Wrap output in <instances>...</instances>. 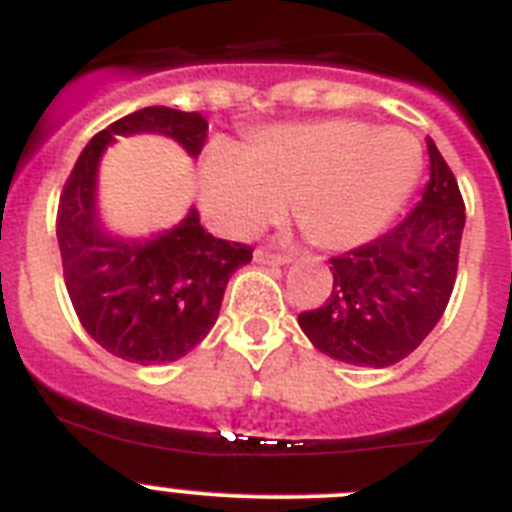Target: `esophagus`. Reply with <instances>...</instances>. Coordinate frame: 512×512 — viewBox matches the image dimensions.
<instances>
[{"instance_id":"1","label":"esophagus","mask_w":512,"mask_h":512,"mask_svg":"<svg viewBox=\"0 0 512 512\" xmlns=\"http://www.w3.org/2000/svg\"><path fill=\"white\" fill-rule=\"evenodd\" d=\"M253 256H256L259 264H277V266L289 264V253H271V251H264V248H259Z\"/></svg>"}]
</instances>
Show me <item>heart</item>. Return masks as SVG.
Listing matches in <instances>:
<instances>
[{"instance_id": "obj_1", "label": "heart", "mask_w": 512, "mask_h": 512, "mask_svg": "<svg viewBox=\"0 0 512 512\" xmlns=\"http://www.w3.org/2000/svg\"><path fill=\"white\" fill-rule=\"evenodd\" d=\"M423 171L413 133L330 117L253 133L243 151L215 146L202 197L225 233L248 238L295 205L307 241L328 251L366 243L405 205Z\"/></svg>"}]
</instances>
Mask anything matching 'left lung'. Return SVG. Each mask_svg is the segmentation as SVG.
<instances>
[{"instance_id": "1", "label": "left lung", "mask_w": 512, "mask_h": 512, "mask_svg": "<svg viewBox=\"0 0 512 512\" xmlns=\"http://www.w3.org/2000/svg\"><path fill=\"white\" fill-rule=\"evenodd\" d=\"M431 179L418 205L374 241L333 256V287L300 328L330 359L392 366L436 328L454 292L464 233V197L428 138Z\"/></svg>"}]
</instances>
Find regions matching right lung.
I'll list each match as a JSON object with an SVG mask.
<instances>
[{"label":"right lung","mask_w":512,"mask_h":512,"mask_svg":"<svg viewBox=\"0 0 512 512\" xmlns=\"http://www.w3.org/2000/svg\"><path fill=\"white\" fill-rule=\"evenodd\" d=\"M161 133L197 156L207 140L200 112L143 107L99 130L76 158L58 200L63 282L76 318L112 356L164 364L189 354L215 325L228 279L253 248L207 233L197 210L151 241H120L97 223L94 182L115 135Z\"/></svg>","instance_id":"add662e5"}]
</instances>
